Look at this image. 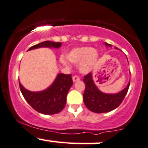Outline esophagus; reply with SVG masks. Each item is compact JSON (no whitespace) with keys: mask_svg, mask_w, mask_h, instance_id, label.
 Here are the masks:
<instances>
[{"mask_svg":"<svg viewBox=\"0 0 148 148\" xmlns=\"http://www.w3.org/2000/svg\"><path fill=\"white\" fill-rule=\"evenodd\" d=\"M79 79H80V77L78 75H74L73 77V82H76L77 80H79Z\"/></svg>","mask_w":148,"mask_h":148,"instance_id":"34e87169","label":"esophagus"}]
</instances>
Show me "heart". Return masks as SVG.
<instances>
[{
	"instance_id": "b5f03b06",
	"label": "heart",
	"mask_w": 148,
	"mask_h": 148,
	"mask_svg": "<svg viewBox=\"0 0 148 148\" xmlns=\"http://www.w3.org/2000/svg\"><path fill=\"white\" fill-rule=\"evenodd\" d=\"M98 53L93 48L89 47L75 48L73 50L67 55V59L71 63L77 64L82 62L79 69L82 73H88L91 71L92 67L98 60ZM60 62L64 65H67V62L63 57L60 58Z\"/></svg>"
}]
</instances>
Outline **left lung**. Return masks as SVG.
<instances>
[{"instance_id":"obj_1","label":"left lung","mask_w":148,"mask_h":148,"mask_svg":"<svg viewBox=\"0 0 148 148\" xmlns=\"http://www.w3.org/2000/svg\"><path fill=\"white\" fill-rule=\"evenodd\" d=\"M106 46L111 44L105 43ZM117 49V48L115 47ZM85 84V90L83 94V100L86 107L91 112L95 113L109 112L117 108L122 103L127 93L130 82L126 88L116 94H107L100 91L95 86L92 78L91 73H89L83 79Z\"/></svg>"}]
</instances>
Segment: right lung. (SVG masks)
Returning <instances> with one entry per match:
<instances>
[{"label":"right lung","mask_w":148,"mask_h":148,"mask_svg":"<svg viewBox=\"0 0 148 148\" xmlns=\"http://www.w3.org/2000/svg\"><path fill=\"white\" fill-rule=\"evenodd\" d=\"M61 46V42L46 41L30 47L28 50L41 47L58 48ZM72 84L71 75L64 73L58 74L50 87L39 92H32L25 89L19 82L21 91L29 105L36 112L48 115L58 114L64 108L67 93Z\"/></svg>","instance_id":"right-lung-1"}]
</instances>
